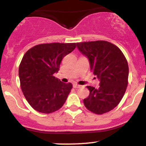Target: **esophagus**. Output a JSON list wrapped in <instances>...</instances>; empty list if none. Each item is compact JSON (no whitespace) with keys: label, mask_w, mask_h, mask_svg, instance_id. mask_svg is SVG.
Wrapping results in <instances>:
<instances>
[{"label":"esophagus","mask_w":146,"mask_h":146,"mask_svg":"<svg viewBox=\"0 0 146 146\" xmlns=\"http://www.w3.org/2000/svg\"><path fill=\"white\" fill-rule=\"evenodd\" d=\"M82 86H80V85L79 84H73V88H81Z\"/></svg>","instance_id":"1"}]
</instances>
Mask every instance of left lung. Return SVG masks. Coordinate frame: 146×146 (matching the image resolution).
<instances>
[{
    "instance_id": "8db88e82",
    "label": "left lung",
    "mask_w": 146,
    "mask_h": 146,
    "mask_svg": "<svg viewBox=\"0 0 146 146\" xmlns=\"http://www.w3.org/2000/svg\"><path fill=\"white\" fill-rule=\"evenodd\" d=\"M89 60L90 68L100 80V87L88 86L90 94L84 100L85 107L102 115L114 109L121 102L128 86L129 68L126 58L116 45L98 40L77 43Z\"/></svg>"
}]
</instances>
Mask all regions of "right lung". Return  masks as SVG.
<instances>
[{
  "label": "right lung",
  "instance_id": "right-lung-1",
  "mask_svg": "<svg viewBox=\"0 0 146 146\" xmlns=\"http://www.w3.org/2000/svg\"><path fill=\"white\" fill-rule=\"evenodd\" d=\"M75 47L76 43H46L36 45L25 53L18 70L21 87L36 111L53 113L65 103L73 85L62 82L53 74L60 70L64 57Z\"/></svg>",
  "mask_w": 146,
  "mask_h": 146
}]
</instances>
